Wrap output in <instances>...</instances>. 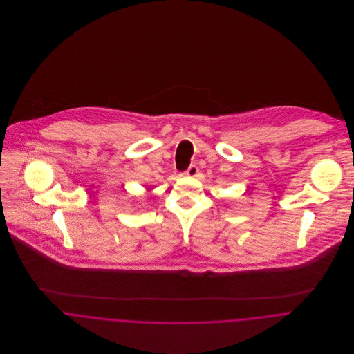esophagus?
<instances>
[{"label": "esophagus", "instance_id": "34e87169", "mask_svg": "<svg viewBox=\"0 0 354 354\" xmlns=\"http://www.w3.org/2000/svg\"><path fill=\"white\" fill-rule=\"evenodd\" d=\"M198 173H199V167H198L196 165H191V166L187 169V171H185V174L189 176V177H195Z\"/></svg>", "mask_w": 354, "mask_h": 354}]
</instances>
